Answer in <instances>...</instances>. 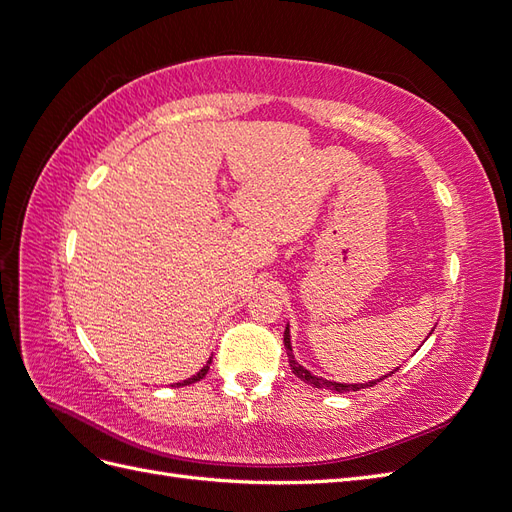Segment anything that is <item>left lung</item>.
Masks as SVG:
<instances>
[{"instance_id": "8db88e82", "label": "left lung", "mask_w": 512, "mask_h": 512, "mask_svg": "<svg viewBox=\"0 0 512 512\" xmlns=\"http://www.w3.org/2000/svg\"><path fill=\"white\" fill-rule=\"evenodd\" d=\"M284 346H286V354H288V363H290V369H292V374L297 376L299 380H303L305 384H309V386H314V389H329V391H335V393H348V391H361V389H367V386H374V384H378L380 380H384V378H389L391 374H395V371H391V374H386L384 378H380V380H371V382H365V384H344V382H331V380H324V378H320V376H314L312 371H307L297 359H294V354H292V346H290V329L286 327V331H284Z\"/></svg>"}]
</instances>
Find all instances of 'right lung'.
I'll return each instance as SVG.
<instances>
[{"instance_id": "add662e5", "label": "right lung", "mask_w": 512, "mask_h": 512, "mask_svg": "<svg viewBox=\"0 0 512 512\" xmlns=\"http://www.w3.org/2000/svg\"><path fill=\"white\" fill-rule=\"evenodd\" d=\"M209 365H211V359H209V363L203 367V369H200L198 371V374L196 376H192V378H188V380H183V382H177L175 386H188V384H192V382H198V380H203L205 376H207V371H209Z\"/></svg>"}]
</instances>
